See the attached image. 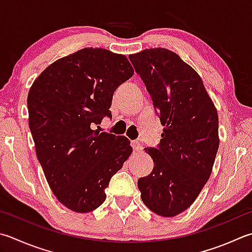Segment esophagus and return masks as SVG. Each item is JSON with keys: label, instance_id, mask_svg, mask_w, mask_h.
<instances>
[{"label": "esophagus", "instance_id": "esophagus-1", "mask_svg": "<svg viewBox=\"0 0 252 252\" xmlns=\"http://www.w3.org/2000/svg\"><path fill=\"white\" fill-rule=\"evenodd\" d=\"M131 145H132L133 151H134V152H139L140 153V152L143 151V146L141 145V143L139 141H133L131 143Z\"/></svg>", "mask_w": 252, "mask_h": 252}]
</instances>
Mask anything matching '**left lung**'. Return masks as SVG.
<instances>
[{"label":"left lung","instance_id":"obj_1","mask_svg":"<svg viewBox=\"0 0 252 252\" xmlns=\"http://www.w3.org/2000/svg\"><path fill=\"white\" fill-rule=\"evenodd\" d=\"M165 126L157 149L145 147L154 168L140 178L143 203L172 218L190 208L209 180L220 146L219 116L202 78L168 49L129 56Z\"/></svg>","mask_w":252,"mask_h":252}]
</instances>
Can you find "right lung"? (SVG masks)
I'll return each instance as SVG.
<instances>
[{
    "instance_id": "obj_1",
    "label": "right lung",
    "mask_w": 252,
    "mask_h": 252,
    "mask_svg": "<svg viewBox=\"0 0 252 252\" xmlns=\"http://www.w3.org/2000/svg\"><path fill=\"white\" fill-rule=\"evenodd\" d=\"M134 70L127 58L84 48L42 71L27 97L29 129L53 194L77 213L106 200L105 189L132 153L126 136L93 129L111 117L113 93Z\"/></svg>"
}]
</instances>
